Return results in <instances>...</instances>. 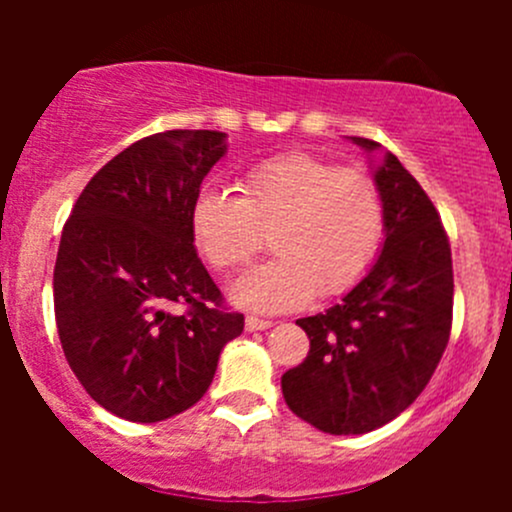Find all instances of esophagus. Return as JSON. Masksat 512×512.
<instances>
[{"instance_id":"esophagus-1","label":"esophagus","mask_w":512,"mask_h":512,"mask_svg":"<svg viewBox=\"0 0 512 512\" xmlns=\"http://www.w3.org/2000/svg\"><path fill=\"white\" fill-rule=\"evenodd\" d=\"M270 327H272L270 319H260V317H247L245 319L247 332H262V329H270Z\"/></svg>"}]
</instances>
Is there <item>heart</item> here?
Masks as SVG:
<instances>
[{"mask_svg":"<svg viewBox=\"0 0 512 512\" xmlns=\"http://www.w3.org/2000/svg\"><path fill=\"white\" fill-rule=\"evenodd\" d=\"M237 190L240 195L200 190L190 227L198 250L218 270L245 267L270 235L277 257L230 287L240 307L297 309L317 292H349L374 265L386 210L376 183L361 170L292 151L250 165Z\"/></svg>","mask_w":512,"mask_h":512,"instance_id":"heart-1","label":"heart"}]
</instances>
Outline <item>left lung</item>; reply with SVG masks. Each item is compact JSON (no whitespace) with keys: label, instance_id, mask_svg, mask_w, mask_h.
<instances>
[{"label":"left lung","instance_id":"left-lung-1","mask_svg":"<svg viewBox=\"0 0 512 512\" xmlns=\"http://www.w3.org/2000/svg\"><path fill=\"white\" fill-rule=\"evenodd\" d=\"M374 183L386 210L379 260L342 302L297 319L309 354L282 376L292 414L332 436L369 433L409 409L451 337L453 265L441 215L394 153H384Z\"/></svg>","mask_w":512,"mask_h":512}]
</instances>
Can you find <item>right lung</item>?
I'll return each mask as SVG.
<instances>
[{
	"mask_svg": "<svg viewBox=\"0 0 512 512\" xmlns=\"http://www.w3.org/2000/svg\"><path fill=\"white\" fill-rule=\"evenodd\" d=\"M220 131L141 138L89 180L61 232L54 312L61 349L91 399L111 414L156 423L190 409L213 381L245 317L193 245L190 210L225 156ZM173 303H188L173 315Z\"/></svg>",
	"mask_w": 512,
	"mask_h": 512,
	"instance_id": "right-lung-1",
	"label": "right lung"
}]
</instances>
